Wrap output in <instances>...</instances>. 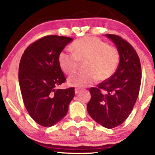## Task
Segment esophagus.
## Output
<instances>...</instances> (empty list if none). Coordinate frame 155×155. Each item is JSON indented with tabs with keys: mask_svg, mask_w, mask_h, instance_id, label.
<instances>
[{
	"mask_svg": "<svg viewBox=\"0 0 155 155\" xmlns=\"http://www.w3.org/2000/svg\"><path fill=\"white\" fill-rule=\"evenodd\" d=\"M80 92V88H75V94H79Z\"/></svg>",
	"mask_w": 155,
	"mask_h": 155,
	"instance_id": "esophagus-1",
	"label": "esophagus"
}]
</instances>
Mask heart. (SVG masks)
Segmentation results:
<instances>
[{
	"instance_id": "1",
	"label": "heart",
	"mask_w": 155,
	"mask_h": 155,
	"mask_svg": "<svg viewBox=\"0 0 155 155\" xmlns=\"http://www.w3.org/2000/svg\"><path fill=\"white\" fill-rule=\"evenodd\" d=\"M72 52L62 51L58 55V64L67 75L78 69L84 62V72L75 73L68 79L69 85L84 87L96 81L109 79L117 68L120 54L116 47L92 37L75 40L71 46Z\"/></svg>"
}]
</instances>
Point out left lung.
<instances>
[{
	"label": "left lung",
	"mask_w": 155,
	"mask_h": 155,
	"mask_svg": "<svg viewBox=\"0 0 155 155\" xmlns=\"http://www.w3.org/2000/svg\"><path fill=\"white\" fill-rule=\"evenodd\" d=\"M106 36L119 51V63L111 78L90 88L91 99L87 109L97 123L113 128L122 124L134 107L141 84V65L137 52L128 41L118 35Z\"/></svg>",
	"instance_id": "1"
}]
</instances>
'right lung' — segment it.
Returning <instances> with one entry per match:
<instances>
[{"label": "right lung", "instance_id": "right-lung-1", "mask_svg": "<svg viewBox=\"0 0 155 155\" xmlns=\"http://www.w3.org/2000/svg\"><path fill=\"white\" fill-rule=\"evenodd\" d=\"M73 39L48 35L31 44L19 65V84L25 108L35 122L51 127L67 114L75 88L56 87L65 82L58 55Z\"/></svg>", "mask_w": 155, "mask_h": 155}]
</instances>
